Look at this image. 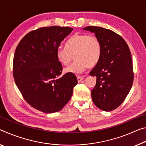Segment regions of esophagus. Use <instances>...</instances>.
<instances>
[{"mask_svg":"<svg viewBox=\"0 0 146 146\" xmlns=\"http://www.w3.org/2000/svg\"><path fill=\"white\" fill-rule=\"evenodd\" d=\"M77 79H78V83H80V82H82V80H83V78L82 77V76H77Z\"/></svg>","mask_w":146,"mask_h":146,"instance_id":"obj_1","label":"esophagus"}]
</instances>
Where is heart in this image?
Listing matches in <instances>:
<instances>
[{
    "label": "heart",
    "mask_w": 146,
    "mask_h": 146,
    "mask_svg": "<svg viewBox=\"0 0 146 146\" xmlns=\"http://www.w3.org/2000/svg\"><path fill=\"white\" fill-rule=\"evenodd\" d=\"M102 44L100 39L93 35L75 33L66 40L65 47H59L56 50L57 60L63 65H67L64 72L79 74L86 68H93L99 63L102 56Z\"/></svg>",
    "instance_id": "b5f03b06"
}]
</instances>
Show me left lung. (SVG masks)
Here are the masks:
<instances>
[{
  "label": "left lung",
  "instance_id": "left-lung-1",
  "mask_svg": "<svg viewBox=\"0 0 146 146\" xmlns=\"http://www.w3.org/2000/svg\"><path fill=\"white\" fill-rule=\"evenodd\" d=\"M83 30L95 33L102 44L101 59L89 74L96 77L92 90L95 106L111 111L122 104L132 87L134 73L131 54L122 37L111 30L87 26Z\"/></svg>",
  "mask_w": 146,
  "mask_h": 146
}]
</instances>
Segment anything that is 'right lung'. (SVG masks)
Instances as JSON below:
<instances>
[{"label":"right lung","instance_id":"obj_1","mask_svg":"<svg viewBox=\"0 0 146 146\" xmlns=\"http://www.w3.org/2000/svg\"><path fill=\"white\" fill-rule=\"evenodd\" d=\"M73 28L42 27L31 31L16 48L13 75L26 102L45 113L60 111L70 100L77 85L74 74L61 76V64L56 50Z\"/></svg>","mask_w":146,"mask_h":146}]
</instances>
